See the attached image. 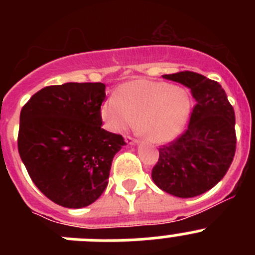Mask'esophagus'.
<instances>
[{
  "label": "esophagus",
  "instance_id": "34e87169",
  "mask_svg": "<svg viewBox=\"0 0 255 255\" xmlns=\"http://www.w3.org/2000/svg\"><path fill=\"white\" fill-rule=\"evenodd\" d=\"M125 141L129 144V145H135V144H138V140H136V139H134V138H131V136H126Z\"/></svg>",
  "mask_w": 255,
  "mask_h": 255
}]
</instances>
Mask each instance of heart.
I'll list each match as a JSON object with an SVG mask.
<instances>
[{"instance_id": "b5f03b06", "label": "heart", "mask_w": 255, "mask_h": 255, "mask_svg": "<svg viewBox=\"0 0 255 255\" xmlns=\"http://www.w3.org/2000/svg\"><path fill=\"white\" fill-rule=\"evenodd\" d=\"M191 112L186 89L150 80H132L121 85L101 106V117L112 132H121L135 124L157 143H167L185 129Z\"/></svg>"}]
</instances>
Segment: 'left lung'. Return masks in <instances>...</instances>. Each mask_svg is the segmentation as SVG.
I'll return each mask as SVG.
<instances>
[{"mask_svg":"<svg viewBox=\"0 0 255 255\" xmlns=\"http://www.w3.org/2000/svg\"><path fill=\"white\" fill-rule=\"evenodd\" d=\"M185 85L195 100L188 130L159 149L152 179L161 190L193 198L226 175L236 149L235 112L220 84L193 71L162 75Z\"/></svg>","mask_w":255,"mask_h":255,"instance_id":"1","label":"left lung"}]
</instances>
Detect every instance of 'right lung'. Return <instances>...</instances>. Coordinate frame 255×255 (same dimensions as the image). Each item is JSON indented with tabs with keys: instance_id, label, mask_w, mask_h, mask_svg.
Instances as JSON below:
<instances>
[{
	"instance_id": "add662e5",
	"label": "right lung",
	"mask_w": 255,
	"mask_h": 255,
	"mask_svg": "<svg viewBox=\"0 0 255 255\" xmlns=\"http://www.w3.org/2000/svg\"><path fill=\"white\" fill-rule=\"evenodd\" d=\"M105 98L103 83H65L40 89L20 112V158L35 186L58 206L96 202L126 144L101 128Z\"/></svg>"
}]
</instances>
